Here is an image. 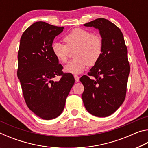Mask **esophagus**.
I'll list each match as a JSON object with an SVG mask.
<instances>
[{"instance_id": "1", "label": "esophagus", "mask_w": 148, "mask_h": 148, "mask_svg": "<svg viewBox=\"0 0 148 148\" xmlns=\"http://www.w3.org/2000/svg\"><path fill=\"white\" fill-rule=\"evenodd\" d=\"M74 79H75V80H76V82H79V76H77V75H74Z\"/></svg>"}]
</instances>
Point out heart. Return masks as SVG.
Wrapping results in <instances>:
<instances>
[{
	"label": "heart",
	"mask_w": 148,
	"mask_h": 148,
	"mask_svg": "<svg viewBox=\"0 0 148 148\" xmlns=\"http://www.w3.org/2000/svg\"><path fill=\"white\" fill-rule=\"evenodd\" d=\"M66 45L61 42H54L51 49L58 61L66 62L70 51L76 49L74 53L75 59L64 67V71L71 74H77L83 72L88 66H93L101 58L103 51V41L98 34H92L87 30L76 28L64 37Z\"/></svg>",
	"instance_id": "1"
}]
</instances>
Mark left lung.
Masks as SVG:
<instances>
[{
	"label": "left lung",
	"mask_w": 148,
	"mask_h": 148,
	"mask_svg": "<svg viewBox=\"0 0 148 148\" xmlns=\"http://www.w3.org/2000/svg\"><path fill=\"white\" fill-rule=\"evenodd\" d=\"M99 30L103 51L99 61L80 82L84 86L82 99L86 110L97 117L114 113L124 102L130 73L127 48L122 32L116 25L99 18L84 25ZM89 76L95 78L91 80Z\"/></svg>",
	"instance_id": "1"
}]
</instances>
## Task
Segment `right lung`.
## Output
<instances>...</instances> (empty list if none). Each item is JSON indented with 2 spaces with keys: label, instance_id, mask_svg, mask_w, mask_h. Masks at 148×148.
Returning a JSON list of instances; mask_svg holds the SVG:
<instances>
[{
  "label": "right lung",
  "instance_id": "add662e5",
  "mask_svg": "<svg viewBox=\"0 0 148 148\" xmlns=\"http://www.w3.org/2000/svg\"><path fill=\"white\" fill-rule=\"evenodd\" d=\"M63 29L38 21L24 31L20 40L17 74L23 97L29 108L46 120L61 115L75 82L72 74L63 73L51 49L55 37ZM57 75L61 79L54 82Z\"/></svg>",
  "mask_w": 148,
  "mask_h": 148
}]
</instances>
